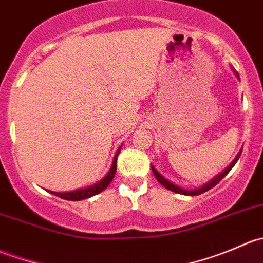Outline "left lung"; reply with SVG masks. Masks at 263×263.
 Masks as SVG:
<instances>
[{
	"instance_id": "obj_1",
	"label": "left lung",
	"mask_w": 263,
	"mask_h": 263,
	"mask_svg": "<svg viewBox=\"0 0 263 263\" xmlns=\"http://www.w3.org/2000/svg\"><path fill=\"white\" fill-rule=\"evenodd\" d=\"M240 154H242V151H240V153L238 154V155H237V158H235L234 160H233V163L230 164V165L228 166V168L225 169V171L222 172V173H220L219 176H217V177H215V178L213 179V181H211V182H209V183H206V184L203 185V187L198 188V190H193V191L183 190V188L178 187V185H176V184H173V183H172V182H169L168 179H165V178H164L163 176H160V174H159L158 172H156V169H155V168H153V166H151V169H153V173H154V176H155V178L158 179L159 183H160V184H163L164 187H165V188H168V190L173 191V192H177V193H181V195H187V196H197V195H201V193L206 192V191L211 190V188L215 187V185H216L217 183H219L220 181H221V179L224 178V177L227 176V174L229 173L230 171H232V168H233V166L235 165V163H237V161H238V159L240 158Z\"/></svg>"
}]
</instances>
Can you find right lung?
Returning <instances> with one entry per match:
<instances>
[{"mask_svg":"<svg viewBox=\"0 0 263 263\" xmlns=\"http://www.w3.org/2000/svg\"><path fill=\"white\" fill-rule=\"evenodd\" d=\"M119 151H121V147L118 148L115 159H113V164H112V168H110L109 173H108L107 176H105L99 183H97V184L92 185V187L84 188V190L73 191V192H65V193L50 192V193H53V195L63 198V200H68V201H80V200H84V198H89V197H91V196H95V195H98V193H100L102 191H104L108 185H109V183L112 182L113 178H115V174L117 171V158H118Z\"/></svg>","mask_w":263,"mask_h":263,"instance_id":"obj_1","label":"right lung"}]
</instances>
